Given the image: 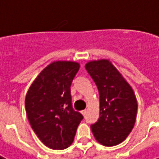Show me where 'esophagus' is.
Segmentation results:
<instances>
[{
    "label": "esophagus",
    "instance_id": "1",
    "mask_svg": "<svg viewBox=\"0 0 159 159\" xmlns=\"http://www.w3.org/2000/svg\"><path fill=\"white\" fill-rule=\"evenodd\" d=\"M81 112H82V114H83V115L84 116V115H85V114L87 113V111H86V110H84V111H82Z\"/></svg>",
    "mask_w": 159,
    "mask_h": 159
}]
</instances>
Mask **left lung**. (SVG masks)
I'll list each match as a JSON object with an SVG mask.
<instances>
[{
  "label": "left lung",
  "mask_w": 159,
  "mask_h": 159,
  "mask_svg": "<svg viewBox=\"0 0 159 159\" xmlns=\"http://www.w3.org/2000/svg\"><path fill=\"white\" fill-rule=\"evenodd\" d=\"M85 68L97 85L100 118L91 126L100 144L112 147L121 143L132 130L138 102L133 89L108 59L89 61Z\"/></svg>",
  "instance_id": "8db88e82"
}]
</instances>
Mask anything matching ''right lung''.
Returning a JSON list of instances; mask_svg holds the SVG:
<instances>
[{"instance_id":"obj_1","label":"right lung","mask_w":159,"mask_h":159,"mask_svg":"<svg viewBox=\"0 0 159 159\" xmlns=\"http://www.w3.org/2000/svg\"><path fill=\"white\" fill-rule=\"evenodd\" d=\"M80 67L73 61H55L33 81L25 108L34 132L51 149L61 150L74 141L83 115L72 107L71 84Z\"/></svg>"}]
</instances>
